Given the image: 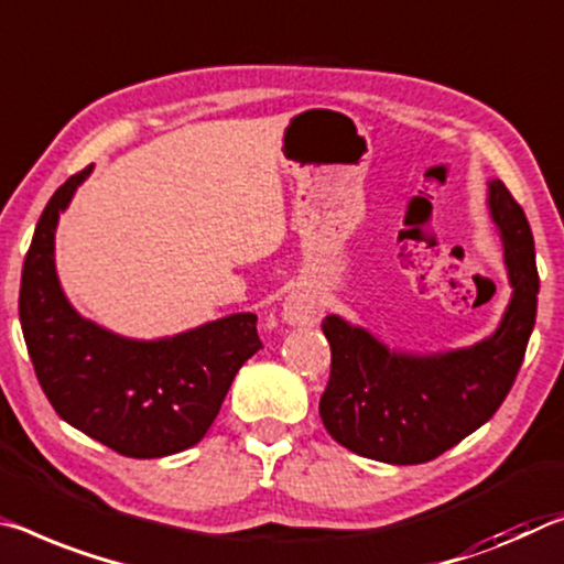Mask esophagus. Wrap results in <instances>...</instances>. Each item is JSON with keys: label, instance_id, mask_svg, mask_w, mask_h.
I'll return each mask as SVG.
<instances>
[{"label": "esophagus", "instance_id": "obj_1", "mask_svg": "<svg viewBox=\"0 0 564 564\" xmlns=\"http://www.w3.org/2000/svg\"><path fill=\"white\" fill-rule=\"evenodd\" d=\"M321 314H324V311H321L318 301L311 296V293H303V291L291 293L289 301H285V306H283V318L293 326L316 324Z\"/></svg>", "mask_w": 564, "mask_h": 564}]
</instances>
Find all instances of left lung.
Listing matches in <instances>:
<instances>
[{"instance_id":"8db88e82","label":"left lung","mask_w":564,"mask_h":564,"mask_svg":"<svg viewBox=\"0 0 564 564\" xmlns=\"http://www.w3.org/2000/svg\"><path fill=\"white\" fill-rule=\"evenodd\" d=\"M489 208L514 293L487 341L442 356H401L338 316L321 324L330 373L318 411L346 449L389 464L432 462L502 406L538 318L540 275L530 223L502 181L489 183Z\"/></svg>"}]
</instances>
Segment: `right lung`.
I'll list each match as a JSON object with an SVG mask.
<instances>
[{"instance_id": "add662e5", "label": "right lung", "mask_w": 564, "mask_h": 564, "mask_svg": "<svg viewBox=\"0 0 564 564\" xmlns=\"http://www.w3.org/2000/svg\"><path fill=\"white\" fill-rule=\"evenodd\" d=\"M93 165L42 210L20 285V321L37 381L57 414L132 459L198 444L236 373L258 348L256 314H236L163 341H130L79 318L55 273V228Z\"/></svg>"}]
</instances>
